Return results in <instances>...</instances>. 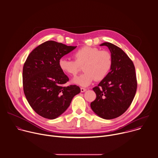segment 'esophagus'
<instances>
[{
  "label": "esophagus",
  "mask_w": 158,
  "mask_h": 158,
  "mask_svg": "<svg viewBox=\"0 0 158 158\" xmlns=\"http://www.w3.org/2000/svg\"><path fill=\"white\" fill-rule=\"evenodd\" d=\"M87 90V89H84V88H81V92H85Z\"/></svg>",
  "instance_id": "obj_1"
}]
</instances>
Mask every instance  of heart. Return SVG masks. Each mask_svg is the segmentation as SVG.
<instances>
[{
  "mask_svg": "<svg viewBox=\"0 0 158 158\" xmlns=\"http://www.w3.org/2000/svg\"><path fill=\"white\" fill-rule=\"evenodd\" d=\"M75 61L61 57L58 61L60 69L66 74L74 76L83 65L84 73L73 79V82L82 87L89 86L95 79H104L112 66V56L107 50H100L97 47L84 46L74 53Z\"/></svg>",
  "mask_w": 158,
  "mask_h": 158,
  "instance_id": "heart-1",
  "label": "heart"
}]
</instances>
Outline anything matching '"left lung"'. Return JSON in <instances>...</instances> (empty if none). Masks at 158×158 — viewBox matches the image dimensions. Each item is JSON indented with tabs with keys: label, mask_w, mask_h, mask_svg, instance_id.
Returning a JSON list of instances; mask_svg holds the SVG:
<instances>
[{
	"label": "left lung",
	"mask_w": 158,
	"mask_h": 158,
	"mask_svg": "<svg viewBox=\"0 0 158 158\" xmlns=\"http://www.w3.org/2000/svg\"><path fill=\"white\" fill-rule=\"evenodd\" d=\"M100 45L109 48L112 66L107 76L93 88L97 97L90 107L98 116L112 119L125 113L134 100L137 87L135 69L132 61L121 48L110 42Z\"/></svg>",
	"instance_id": "8db88e82"
}]
</instances>
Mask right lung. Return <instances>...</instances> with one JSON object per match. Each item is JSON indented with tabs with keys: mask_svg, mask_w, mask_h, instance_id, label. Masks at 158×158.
<instances>
[{
	"mask_svg": "<svg viewBox=\"0 0 158 158\" xmlns=\"http://www.w3.org/2000/svg\"><path fill=\"white\" fill-rule=\"evenodd\" d=\"M76 47L48 40L34 48L24 64V95L34 111L43 118L59 117L81 92L76 85L63 86L69 78L58 65L59 60Z\"/></svg>",
	"mask_w": 158,
	"mask_h": 158,
	"instance_id": "obj_1",
	"label": "right lung"
}]
</instances>
